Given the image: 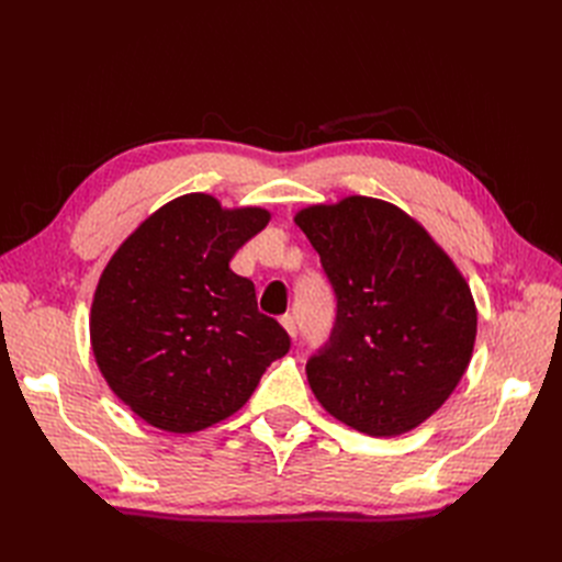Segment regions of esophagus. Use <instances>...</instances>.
Wrapping results in <instances>:
<instances>
[{
  "label": "esophagus",
  "mask_w": 562,
  "mask_h": 562,
  "mask_svg": "<svg viewBox=\"0 0 562 562\" xmlns=\"http://www.w3.org/2000/svg\"><path fill=\"white\" fill-rule=\"evenodd\" d=\"M281 326L285 328V333H288V335H291L293 339L297 337V323H295V318H293L291 314H285V316L281 318Z\"/></svg>",
  "instance_id": "obj_1"
}]
</instances>
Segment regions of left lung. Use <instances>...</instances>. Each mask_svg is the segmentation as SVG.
<instances>
[{"instance_id": "left-lung-1", "label": "left lung", "mask_w": 562, "mask_h": 562, "mask_svg": "<svg viewBox=\"0 0 562 562\" xmlns=\"http://www.w3.org/2000/svg\"><path fill=\"white\" fill-rule=\"evenodd\" d=\"M295 225L337 295L330 342L307 361L316 401L368 436L413 431L469 368L479 312L467 279L415 217L382 199L314 203Z\"/></svg>"}]
</instances>
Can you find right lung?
<instances>
[{"label":"right lung","mask_w":562,"mask_h":562,"mask_svg":"<svg viewBox=\"0 0 562 562\" xmlns=\"http://www.w3.org/2000/svg\"><path fill=\"white\" fill-rule=\"evenodd\" d=\"M260 206L182 194L135 227L100 274L91 349L108 386L151 427L194 434L241 411L291 349L229 260L269 223Z\"/></svg>","instance_id":"1"}]
</instances>
